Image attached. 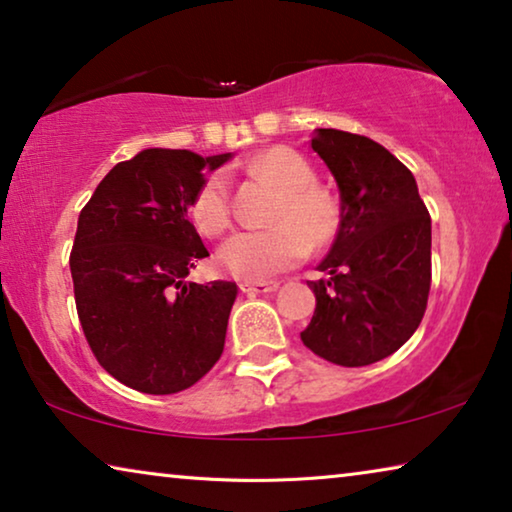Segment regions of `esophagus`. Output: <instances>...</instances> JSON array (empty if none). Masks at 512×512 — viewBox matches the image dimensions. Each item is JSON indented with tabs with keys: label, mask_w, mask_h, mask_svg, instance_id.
Segmentation results:
<instances>
[{
	"label": "esophagus",
	"mask_w": 512,
	"mask_h": 512,
	"mask_svg": "<svg viewBox=\"0 0 512 512\" xmlns=\"http://www.w3.org/2000/svg\"><path fill=\"white\" fill-rule=\"evenodd\" d=\"M243 294H271L278 289V282H241Z\"/></svg>",
	"instance_id": "obj_1"
}]
</instances>
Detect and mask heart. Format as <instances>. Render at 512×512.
Returning a JSON list of instances; mask_svg holds the SVG:
<instances>
[{"label":"heart","mask_w":512,"mask_h":512,"mask_svg":"<svg viewBox=\"0 0 512 512\" xmlns=\"http://www.w3.org/2000/svg\"><path fill=\"white\" fill-rule=\"evenodd\" d=\"M248 170L285 188L273 211L278 223L230 236L218 250V264L234 278L262 282L301 262L310 248L329 246L340 230V204L331 193L312 186L315 170L289 147L262 151L250 160ZM188 213L197 230L211 239L230 230L234 209L225 172H211L200 183Z\"/></svg>","instance_id":"1"}]
</instances>
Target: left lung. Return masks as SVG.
I'll list each match as a JSON object with an SVG mask.
<instances>
[{
    "mask_svg": "<svg viewBox=\"0 0 512 512\" xmlns=\"http://www.w3.org/2000/svg\"><path fill=\"white\" fill-rule=\"evenodd\" d=\"M340 188V230L310 280L303 345L342 368L377 363L421 324L432 282L430 213L414 174L365 135L319 128L310 140Z\"/></svg>",
    "mask_w": 512,
    "mask_h": 512,
    "instance_id": "obj_1",
    "label": "left lung"
}]
</instances>
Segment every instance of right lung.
I'll return each instance as SVG.
<instances>
[{
    "label": "right lung",
    "instance_id": "right-lung-1",
    "mask_svg": "<svg viewBox=\"0 0 512 512\" xmlns=\"http://www.w3.org/2000/svg\"><path fill=\"white\" fill-rule=\"evenodd\" d=\"M230 158L144 149L114 165L80 211L68 262L82 331L101 368L135 391H186L223 354L239 287L186 282L209 257L186 213L204 172Z\"/></svg>",
    "mask_w": 512,
    "mask_h": 512
}]
</instances>
